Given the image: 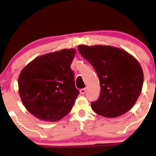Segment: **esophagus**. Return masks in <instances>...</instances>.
Wrapping results in <instances>:
<instances>
[{
	"label": "esophagus",
	"instance_id": "34e87169",
	"mask_svg": "<svg viewBox=\"0 0 156 156\" xmlns=\"http://www.w3.org/2000/svg\"><path fill=\"white\" fill-rule=\"evenodd\" d=\"M85 92H86V89H85V88L80 89V94H84Z\"/></svg>",
	"mask_w": 156,
	"mask_h": 156
}]
</instances>
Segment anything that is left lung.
Listing matches in <instances>:
<instances>
[{"label":"left lung","instance_id":"left-lung-1","mask_svg":"<svg viewBox=\"0 0 156 156\" xmlns=\"http://www.w3.org/2000/svg\"><path fill=\"white\" fill-rule=\"evenodd\" d=\"M78 50L99 79V98L91 104L94 112L107 118L129 112L139 97L144 84V72L137 59L124 50L109 45L81 44Z\"/></svg>","mask_w":156,"mask_h":156}]
</instances>
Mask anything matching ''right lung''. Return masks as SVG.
Masks as SVG:
<instances>
[{
    "mask_svg": "<svg viewBox=\"0 0 156 156\" xmlns=\"http://www.w3.org/2000/svg\"><path fill=\"white\" fill-rule=\"evenodd\" d=\"M76 50L63 49L36 57L22 69L18 92L23 105L36 118L57 121L73 107L79 90L70 68Z\"/></svg>",
    "mask_w": 156,
    "mask_h": 156,
    "instance_id": "1",
    "label": "right lung"
}]
</instances>
